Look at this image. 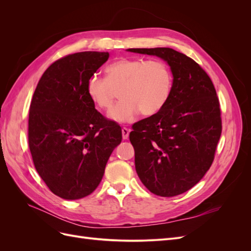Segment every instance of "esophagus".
<instances>
[{
    "instance_id": "obj_1",
    "label": "esophagus",
    "mask_w": 251,
    "mask_h": 251,
    "mask_svg": "<svg viewBox=\"0 0 251 251\" xmlns=\"http://www.w3.org/2000/svg\"><path fill=\"white\" fill-rule=\"evenodd\" d=\"M121 132H123V138L124 139H127L128 138V134H130V128L124 126L123 130H121Z\"/></svg>"
}]
</instances>
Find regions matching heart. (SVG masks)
<instances>
[{"mask_svg": "<svg viewBox=\"0 0 251 251\" xmlns=\"http://www.w3.org/2000/svg\"><path fill=\"white\" fill-rule=\"evenodd\" d=\"M172 87L173 73L163 60L125 57L105 68V77L91 75L86 91L96 108L108 110L118 90L121 100L111 109L109 116L127 123L139 113L151 116L160 111L169 100Z\"/></svg>", "mask_w": 251, "mask_h": 251, "instance_id": "heart-1", "label": "heart"}]
</instances>
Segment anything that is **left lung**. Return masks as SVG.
I'll list each match as a JSON object with an SVG mask.
<instances>
[{
	"instance_id": "left-lung-1",
	"label": "left lung",
	"mask_w": 251,
	"mask_h": 251,
	"mask_svg": "<svg viewBox=\"0 0 251 251\" xmlns=\"http://www.w3.org/2000/svg\"><path fill=\"white\" fill-rule=\"evenodd\" d=\"M166 60L173 73L168 102L133 125L135 168L151 193L183 194L203 178L215 159L222 119L214 83L194 59L171 48H131Z\"/></svg>"
}]
</instances>
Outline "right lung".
Returning <instances> with one entry per match:
<instances>
[{"mask_svg": "<svg viewBox=\"0 0 251 251\" xmlns=\"http://www.w3.org/2000/svg\"><path fill=\"white\" fill-rule=\"evenodd\" d=\"M108 52L85 51L51 64L30 103L28 143L35 169L50 191L81 199L100 183L109 157L123 139L121 127L95 109L86 91Z\"/></svg>", "mask_w": 251, "mask_h": 251, "instance_id": "add662e5", "label": "right lung"}]
</instances>
